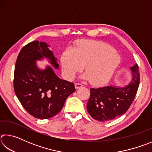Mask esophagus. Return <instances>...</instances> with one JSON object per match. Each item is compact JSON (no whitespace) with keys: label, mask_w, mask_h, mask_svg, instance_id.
Here are the masks:
<instances>
[{"label":"esophagus","mask_w":152,"mask_h":152,"mask_svg":"<svg viewBox=\"0 0 152 152\" xmlns=\"http://www.w3.org/2000/svg\"><path fill=\"white\" fill-rule=\"evenodd\" d=\"M82 86H83V85H82V84H80V83H76L75 84V88L76 89L81 88V87H82Z\"/></svg>","instance_id":"esophagus-1"}]
</instances>
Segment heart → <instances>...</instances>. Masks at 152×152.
<instances>
[{"label":"heart","mask_w":152,"mask_h":152,"mask_svg":"<svg viewBox=\"0 0 152 152\" xmlns=\"http://www.w3.org/2000/svg\"><path fill=\"white\" fill-rule=\"evenodd\" d=\"M63 72L68 79H72L85 66L86 73L82 76L94 84H102L111 78L120 63V57L114 48L98 41H82L75 50L67 49L61 56Z\"/></svg>","instance_id":"obj_1"}]
</instances>
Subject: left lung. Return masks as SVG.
Masks as SVG:
<instances>
[{"label":"left lung","mask_w":152,"mask_h":152,"mask_svg":"<svg viewBox=\"0 0 152 152\" xmlns=\"http://www.w3.org/2000/svg\"><path fill=\"white\" fill-rule=\"evenodd\" d=\"M130 70L133 76L127 86L109 85L91 88L86 108L93 119L101 122L108 121L127 112L135 99L140 80L137 64L131 67Z\"/></svg>","instance_id":"obj_1"}]
</instances>
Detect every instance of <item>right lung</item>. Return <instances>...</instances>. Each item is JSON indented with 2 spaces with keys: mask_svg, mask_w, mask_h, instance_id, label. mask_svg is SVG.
<instances>
[{
  "mask_svg": "<svg viewBox=\"0 0 152 152\" xmlns=\"http://www.w3.org/2000/svg\"><path fill=\"white\" fill-rule=\"evenodd\" d=\"M45 42L34 41L21 49L15 64L14 90L24 109L37 119L51 118L62 109L76 91L72 82L59 78L51 66L38 68L36 61L47 58L56 69V58Z\"/></svg>",
  "mask_w": 152,
  "mask_h": 152,
  "instance_id": "add662e5",
  "label": "right lung"
}]
</instances>
